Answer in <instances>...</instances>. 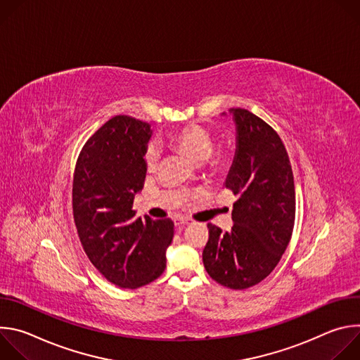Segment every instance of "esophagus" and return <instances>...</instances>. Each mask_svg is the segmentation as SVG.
<instances>
[{"instance_id": "1", "label": "esophagus", "mask_w": 360, "mask_h": 360, "mask_svg": "<svg viewBox=\"0 0 360 360\" xmlns=\"http://www.w3.org/2000/svg\"><path fill=\"white\" fill-rule=\"evenodd\" d=\"M188 224H189V219H186V218H176V219H175V226L179 228V229L184 228V226L188 225Z\"/></svg>"}]
</instances>
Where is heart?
Wrapping results in <instances>:
<instances>
[{
  "instance_id": "heart-1",
  "label": "heart",
  "mask_w": 360,
  "mask_h": 360,
  "mask_svg": "<svg viewBox=\"0 0 360 360\" xmlns=\"http://www.w3.org/2000/svg\"><path fill=\"white\" fill-rule=\"evenodd\" d=\"M169 143L181 150L193 162H202L207 160L211 169L224 171L229 162L231 157L226 150H214V135L210 129L196 124L186 125L169 134ZM145 165L148 169H155L158 165V149L157 146L149 145L143 155Z\"/></svg>"
}]
</instances>
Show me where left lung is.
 Returning a JSON list of instances; mask_svg holds the SVG:
<instances>
[{
  "label": "left lung",
  "mask_w": 360,
  "mask_h": 360,
  "mask_svg": "<svg viewBox=\"0 0 360 360\" xmlns=\"http://www.w3.org/2000/svg\"><path fill=\"white\" fill-rule=\"evenodd\" d=\"M236 150L225 188L238 196L229 232L208 224L203 266L218 283L246 289L278 265L295 224V185L290 161L276 131L242 108H231ZM224 115H226L224 112Z\"/></svg>",
  "instance_id": "1"
}]
</instances>
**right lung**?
Listing matches in <instances>:
<instances>
[{"instance_id": "1", "label": "right lung", "mask_w": 360, "mask_h": 360, "mask_svg": "<svg viewBox=\"0 0 360 360\" xmlns=\"http://www.w3.org/2000/svg\"><path fill=\"white\" fill-rule=\"evenodd\" d=\"M150 125L117 115L84 145L74 172L72 211L91 264L111 283L136 289L167 268L174 238L171 219L135 218L132 203L143 188V155Z\"/></svg>"}]
</instances>
